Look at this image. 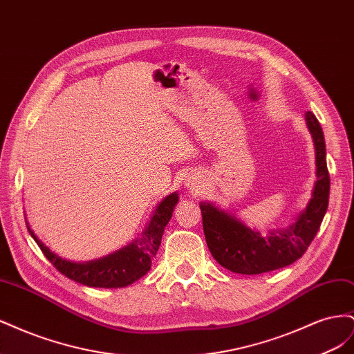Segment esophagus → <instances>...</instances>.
Returning a JSON list of instances; mask_svg holds the SVG:
<instances>
[{
  "label": "esophagus",
  "instance_id": "34e87169",
  "mask_svg": "<svg viewBox=\"0 0 354 354\" xmlns=\"http://www.w3.org/2000/svg\"><path fill=\"white\" fill-rule=\"evenodd\" d=\"M187 186H189L190 189H194V190H198V186H196V183H195V181H190V183H187Z\"/></svg>",
  "mask_w": 354,
  "mask_h": 354
}]
</instances>
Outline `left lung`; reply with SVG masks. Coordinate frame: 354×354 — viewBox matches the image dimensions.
Instances as JSON below:
<instances>
[{"label": "left lung", "instance_id": "left-lung-1", "mask_svg": "<svg viewBox=\"0 0 354 354\" xmlns=\"http://www.w3.org/2000/svg\"><path fill=\"white\" fill-rule=\"evenodd\" d=\"M306 122L316 149V183L304 211L288 227L261 234L233 214L211 202H201L203 233L214 259L233 273L260 274L292 264L307 251L322 224L329 202V173L322 127L306 113Z\"/></svg>", "mask_w": 354, "mask_h": 354}]
</instances>
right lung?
<instances>
[{"label":"right lung","instance_id":"1","mask_svg":"<svg viewBox=\"0 0 354 354\" xmlns=\"http://www.w3.org/2000/svg\"><path fill=\"white\" fill-rule=\"evenodd\" d=\"M178 202V195L171 194L153 211V216L146 224L142 236L128 243L124 248L115 251L99 260L87 263H73L51 252L50 248L42 243L37 234L30 230L26 221L29 234L35 239L48 261L53 263L56 269L65 274L69 279L80 282L85 286L94 288H124L140 279L149 270H151L152 259L156 255L160 239L168 224L176 203Z\"/></svg>","mask_w":354,"mask_h":354}]
</instances>
